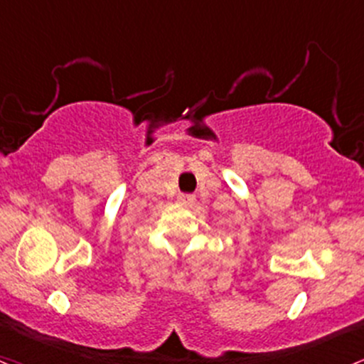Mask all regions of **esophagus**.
<instances>
[{"label":"esophagus","instance_id":"esophagus-1","mask_svg":"<svg viewBox=\"0 0 364 364\" xmlns=\"http://www.w3.org/2000/svg\"><path fill=\"white\" fill-rule=\"evenodd\" d=\"M178 198L181 204H193L195 202V195H190V193H179Z\"/></svg>","mask_w":364,"mask_h":364}]
</instances>
